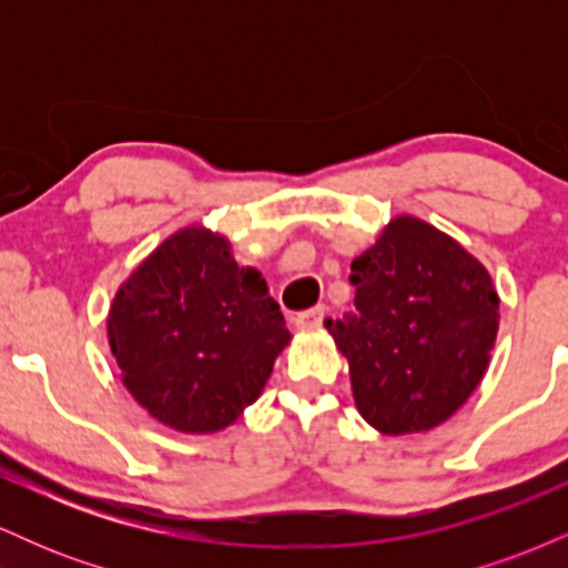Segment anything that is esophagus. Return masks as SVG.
<instances>
[{"instance_id":"obj_1","label":"esophagus","mask_w":568,"mask_h":568,"mask_svg":"<svg viewBox=\"0 0 568 568\" xmlns=\"http://www.w3.org/2000/svg\"><path fill=\"white\" fill-rule=\"evenodd\" d=\"M323 317H325V306H315V310L298 312L293 323H296L298 331H317L323 325Z\"/></svg>"}]
</instances>
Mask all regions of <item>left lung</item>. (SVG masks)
<instances>
[{
  "label": "left lung",
  "mask_w": 568,
  "mask_h": 568,
  "mask_svg": "<svg viewBox=\"0 0 568 568\" xmlns=\"http://www.w3.org/2000/svg\"><path fill=\"white\" fill-rule=\"evenodd\" d=\"M355 304L325 321L347 357L355 406L382 435L443 425L484 379L499 331V293L465 245L397 213L352 262Z\"/></svg>",
  "instance_id": "obj_1"
}]
</instances>
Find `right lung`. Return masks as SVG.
Returning a JSON list of instances; mask_svg holds the SVG:
<instances>
[{"label": "right lung", "instance_id": "add662e5", "mask_svg": "<svg viewBox=\"0 0 568 568\" xmlns=\"http://www.w3.org/2000/svg\"><path fill=\"white\" fill-rule=\"evenodd\" d=\"M106 334L133 400L186 435L230 427L291 342L262 272L205 224L181 226L122 280Z\"/></svg>", "mask_w": 568, "mask_h": 568}]
</instances>
